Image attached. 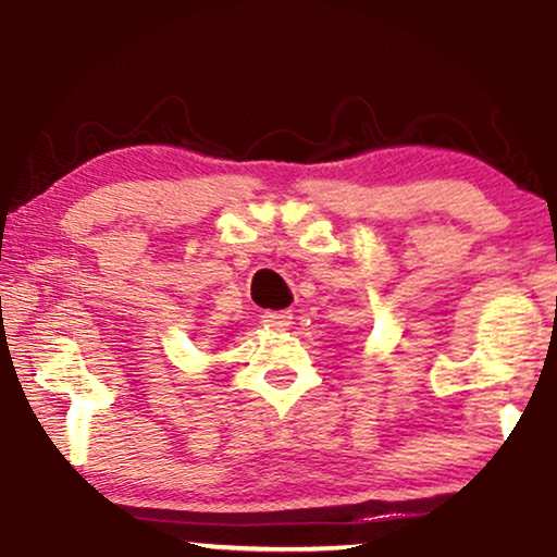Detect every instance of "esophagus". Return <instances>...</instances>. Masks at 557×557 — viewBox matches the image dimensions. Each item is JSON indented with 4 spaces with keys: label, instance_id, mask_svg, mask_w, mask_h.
Listing matches in <instances>:
<instances>
[{
    "label": "esophagus",
    "instance_id": "obj_1",
    "mask_svg": "<svg viewBox=\"0 0 557 557\" xmlns=\"http://www.w3.org/2000/svg\"><path fill=\"white\" fill-rule=\"evenodd\" d=\"M264 324L270 330H274V332H283V330H287L293 324V314L290 311H267L264 317Z\"/></svg>",
    "mask_w": 557,
    "mask_h": 557
}]
</instances>
